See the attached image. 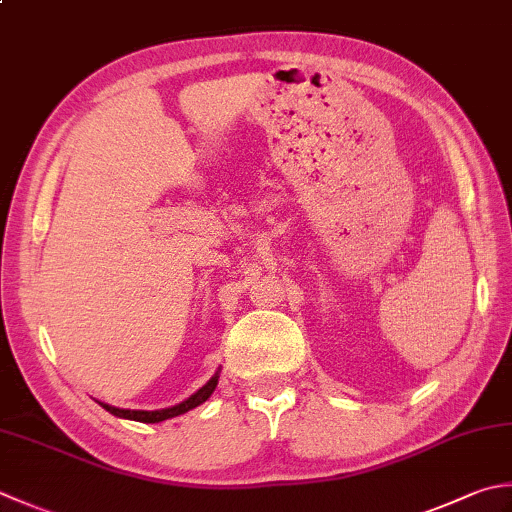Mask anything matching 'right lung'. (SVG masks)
Masks as SVG:
<instances>
[{
	"mask_svg": "<svg viewBox=\"0 0 512 512\" xmlns=\"http://www.w3.org/2000/svg\"><path fill=\"white\" fill-rule=\"evenodd\" d=\"M219 382V370L217 373L208 379V382L197 390V393L190 395L184 402H179L175 406H168V408H159V410H130V408H117V406H110L99 402V406L106 408L110 415H115L119 419H133V422H142V424H159V422H166V419H173L177 415H184L188 410L197 408L199 404H204L206 399L213 395V390L217 388Z\"/></svg>",
	"mask_w": 512,
	"mask_h": 512,
	"instance_id": "1",
	"label": "right lung"
}]
</instances>
